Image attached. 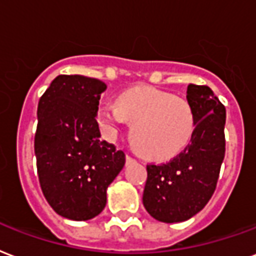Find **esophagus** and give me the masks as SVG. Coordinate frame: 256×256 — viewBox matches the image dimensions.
I'll return each instance as SVG.
<instances>
[{"label":"esophagus","mask_w":256,"mask_h":256,"mask_svg":"<svg viewBox=\"0 0 256 256\" xmlns=\"http://www.w3.org/2000/svg\"><path fill=\"white\" fill-rule=\"evenodd\" d=\"M132 162H136V158L132 157L130 154H128V156H126V164H132Z\"/></svg>","instance_id":"34e87169"}]
</instances>
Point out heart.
<instances>
[{
	"mask_svg": "<svg viewBox=\"0 0 256 256\" xmlns=\"http://www.w3.org/2000/svg\"><path fill=\"white\" fill-rule=\"evenodd\" d=\"M96 120L107 136L132 124L134 149L154 161H166L182 153L198 128L192 103L154 87H134L120 94L118 103H103Z\"/></svg>",
	"mask_w": 256,
	"mask_h": 256,
	"instance_id": "obj_1",
	"label": "heart"
}]
</instances>
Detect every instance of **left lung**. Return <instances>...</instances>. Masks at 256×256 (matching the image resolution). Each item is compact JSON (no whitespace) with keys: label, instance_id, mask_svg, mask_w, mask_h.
I'll use <instances>...</instances> for the list:
<instances>
[{"label":"left lung","instance_id":"left-lung-1","mask_svg":"<svg viewBox=\"0 0 256 256\" xmlns=\"http://www.w3.org/2000/svg\"><path fill=\"white\" fill-rule=\"evenodd\" d=\"M186 99L198 128L186 149L165 164L146 165L144 206L156 220L178 223L190 219L210 202L226 154V107L208 86L189 84Z\"/></svg>","mask_w":256,"mask_h":256}]
</instances>
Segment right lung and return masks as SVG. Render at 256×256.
<instances>
[{"label": "right lung", "mask_w": 256, "mask_h": 256, "mask_svg": "<svg viewBox=\"0 0 256 256\" xmlns=\"http://www.w3.org/2000/svg\"><path fill=\"white\" fill-rule=\"evenodd\" d=\"M107 86L83 75H58L37 106V174L56 214L90 220L106 206L107 186L124 165V150L100 140L95 116Z\"/></svg>", "instance_id": "right-lung-1"}]
</instances>
